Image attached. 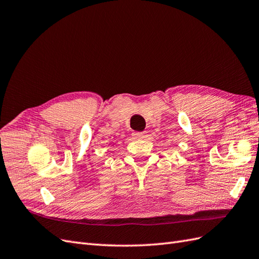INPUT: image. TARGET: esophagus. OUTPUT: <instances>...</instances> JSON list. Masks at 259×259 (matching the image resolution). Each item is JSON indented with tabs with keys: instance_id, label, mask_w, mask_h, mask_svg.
Here are the masks:
<instances>
[{
	"instance_id": "1",
	"label": "esophagus",
	"mask_w": 259,
	"mask_h": 259,
	"mask_svg": "<svg viewBox=\"0 0 259 259\" xmlns=\"http://www.w3.org/2000/svg\"><path fill=\"white\" fill-rule=\"evenodd\" d=\"M146 132H136V133H133V135H134L136 138H144L145 137Z\"/></svg>"
}]
</instances>
